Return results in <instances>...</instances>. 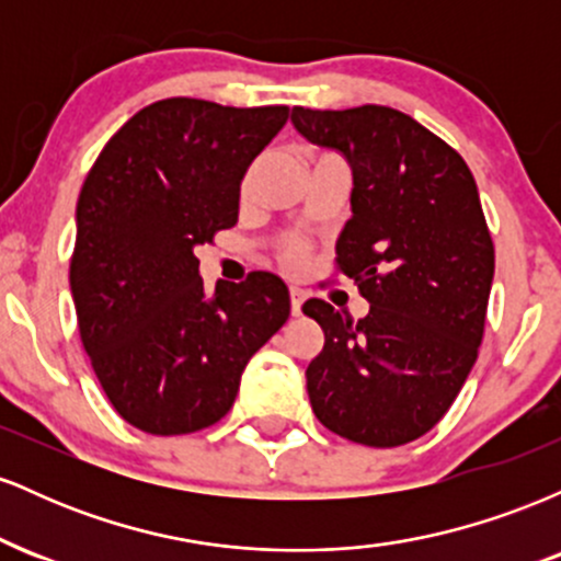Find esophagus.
<instances>
[{
	"mask_svg": "<svg viewBox=\"0 0 561 561\" xmlns=\"http://www.w3.org/2000/svg\"><path fill=\"white\" fill-rule=\"evenodd\" d=\"M302 300H306V293H302V289L298 287L289 289V311H293V317H300Z\"/></svg>",
	"mask_w": 561,
	"mask_h": 561,
	"instance_id": "34e87169",
	"label": "esophagus"
}]
</instances>
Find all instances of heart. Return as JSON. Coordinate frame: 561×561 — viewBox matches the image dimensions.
I'll list each match as a JSON object with an SVG mask.
<instances>
[{
    "label": "heart",
    "mask_w": 561,
    "mask_h": 561,
    "mask_svg": "<svg viewBox=\"0 0 561 561\" xmlns=\"http://www.w3.org/2000/svg\"><path fill=\"white\" fill-rule=\"evenodd\" d=\"M300 259H302V253H300L298 248H289V250H287V261H289V263H298Z\"/></svg>",
    "instance_id": "b5f03b06"
}]
</instances>
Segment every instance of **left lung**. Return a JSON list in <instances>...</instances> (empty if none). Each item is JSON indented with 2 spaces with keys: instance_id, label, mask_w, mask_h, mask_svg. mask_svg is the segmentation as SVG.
I'll return each mask as SVG.
<instances>
[{
  "instance_id": "obj_1",
  "label": "left lung",
  "mask_w": 561,
  "mask_h": 561,
  "mask_svg": "<svg viewBox=\"0 0 561 561\" xmlns=\"http://www.w3.org/2000/svg\"><path fill=\"white\" fill-rule=\"evenodd\" d=\"M293 126L351 165L337 266L369 302L358 321L302 302L324 330L306 369L311 409L347 440L403 446L443 420L478 362L495 268L478 184L459 152L392 107H293Z\"/></svg>"
}]
</instances>
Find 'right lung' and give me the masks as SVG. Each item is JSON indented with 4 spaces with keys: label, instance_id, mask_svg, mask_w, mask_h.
I'll list each match as a JSON object with an SVG mask.
<instances>
[{
    "label": "right lung",
    "instance_id": "1",
    "mask_svg": "<svg viewBox=\"0 0 561 561\" xmlns=\"http://www.w3.org/2000/svg\"><path fill=\"white\" fill-rule=\"evenodd\" d=\"M285 105L224 107L171 96L107 141L81 186L70 293L107 401L150 435L210 427L244 366L289 317L279 276L205 293L197 244L237 224L250 163L287 124Z\"/></svg>",
    "mask_w": 561,
    "mask_h": 561
}]
</instances>
